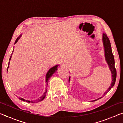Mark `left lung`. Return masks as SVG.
Instances as JSON below:
<instances>
[{
	"instance_id": "obj_1",
	"label": "left lung",
	"mask_w": 123,
	"mask_h": 123,
	"mask_svg": "<svg viewBox=\"0 0 123 123\" xmlns=\"http://www.w3.org/2000/svg\"><path fill=\"white\" fill-rule=\"evenodd\" d=\"M102 41H103V44L104 50V56H105V60L107 62L108 66H109L110 70L111 71V74H112V82L111 84V85H110L109 88L107 89L106 91L103 94V96H104V95H105L106 94H107L110 89L113 87L116 82L117 74H116V70L115 67H114V59L113 55V54H112L111 43H110V40L109 38H108V37L107 36L106 34H105V33H103V35H102ZM70 77L69 76V82H70ZM101 98L102 97L99 98H98V99L95 100H93L92 101H96L97 100L101 99Z\"/></svg>"
}]
</instances>
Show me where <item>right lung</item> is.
Segmentation results:
<instances>
[{"mask_svg": "<svg viewBox=\"0 0 123 123\" xmlns=\"http://www.w3.org/2000/svg\"><path fill=\"white\" fill-rule=\"evenodd\" d=\"M22 34H20L19 37H18V38L16 39V40L15 41V42H14V44H16V43L18 41V40L20 38V37H21ZM14 50V49H13ZM13 51H12V53L11 55V56H10V58L9 59V66H8L7 67V71H8V69H9V65H10V60L11 59V57H12V54H13ZM59 66V64H57V65H55L53 67H52L51 68H50V69L48 70V71L47 72V74H46V76H45V84H46V86H45V92L44 93V94H43L42 95L41 97H39L38 99L37 100H35L34 101H29V100H25L23 98H20V100L23 101H26L27 103H38V102H40L41 101H42L43 99H44L45 98V95H46V93H47V86H48V81L49 80V79L51 78L52 76V75L55 73L57 71V68H58V66ZM20 99V98H19Z\"/></svg>", "mask_w": 123, "mask_h": 123, "instance_id": "1", "label": "right lung"}]
</instances>
